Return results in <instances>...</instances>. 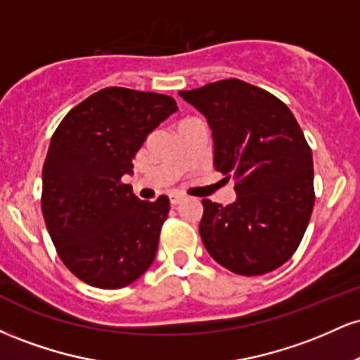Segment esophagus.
<instances>
[{"mask_svg": "<svg viewBox=\"0 0 360 360\" xmlns=\"http://www.w3.org/2000/svg\"><path fill=\"white\" fill-rule=\"evenodd\" d=\"M169 200H171V205H179L181 201H184V196H181V194H171L169 196Z\"/></svg>", "mask_w": 360, "mask_h": 360, "instance_id": "34e87169", "label": "esophagus"}]
</instances>
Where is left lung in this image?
Returning a JSON list of instances; mask_svg holds the SVG:
<instances>
[{
    "instance_id": "1",
    "label": "left lung",
    "mask_w": 360,
    "mask_h": 360,
    "mask_svg": "<svg viewBox=\"0 0 360 360\" xmlns=\"http://www.w3.org/2000/svg\"><path fill=\"white\" fill-rule=\"evenodd\" d=\"M179 96L208 120L213 164L235 179L237 200H203L200 235L225 269L260 276L298 249L315 205L313 157L291 110L249 82L223 79Z\"/></svg>"
}]
</instances>
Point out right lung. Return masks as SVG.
I'll use <instances>...</instances> for the list:
<instances>
[{
  "instance_id": "1",
  "label": "right lung",
  "mask_w": 360,
  "mask_h": 360,
  "mask_svg": "<svg viewBox=\"0 0 360 360\" xmlns=\"http://www.w3.org/2000/svg\"><path fill=\"white\" fill-rule=\"evenodd\" d=\"M174 98L105 88L65 115L42 169V213L64 266L86 284L125 288L154 262L169 198L142 201L122 177Z\"/></svg>"
}]
</instances>
